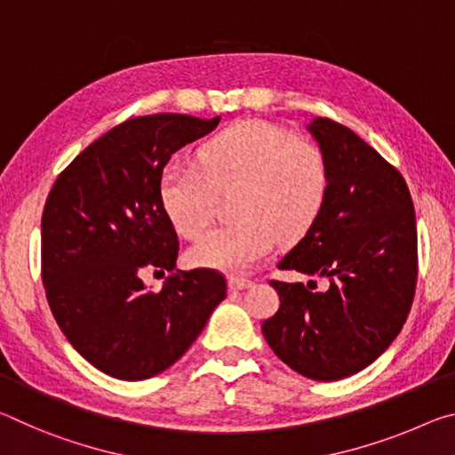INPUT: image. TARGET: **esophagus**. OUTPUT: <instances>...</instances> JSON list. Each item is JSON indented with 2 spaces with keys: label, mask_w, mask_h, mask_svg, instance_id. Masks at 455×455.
Returning <instances> with one entry per match:
<instances>
[{
  "label": "esophagus",
  "mask_w": 455,
  "mask_h": 455,
  "mask_svg": "<svg viewBox=\"0 0 455 455\" xmlns=\"http://www.w3.org/2000/svg\"><path fill=\"white\" fill-rule=\"evenodd\" d=\"M228 286H229V290H243V288L251 286V280L243 278V276H232L228 280Z\"/></svg>",
  "instance_id": "esophagus-1"
}]
</instances>
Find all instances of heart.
Segmentation results:
<instances>
[{"label":"heart","instance_id":"b5f03b06","mask_svg":"<svg viewBox=\"0 0 455 455\" xmlns=\"http://www.w3.org/2000/svg\"><path fill=\"white\" fill-rule=\"evenodd\" d=\"M199 164L173 161L159 179L163 210L185 237L207 228L218 193L235 191L237 220L205 232L188 250L197 267L250 270L278 234L307 232L329 197L331 169L323 148L266 123H242L215 135L199 148Z\"/></svg>","mask_w":455,"mask_h":455}]
</instances>
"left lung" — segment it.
Masks as SVG:
<instances>
[{
	"mask_svg": "<svg viewBox=\"0 0 455 455\" xmlns=\"http://www.w3.org/2000/svg\"><path fill=\"white\" fill-rule=\"evenodd\" d=\"M307 129L329 161V197L278 267L326 286L272 280L280 308L262 332L296 373L339 381L377 361L403 329L417 284L415 210L399 171L351 129L323 116Z\"/></svg>",
	"mask_w": 455,
	"mask_h": 455,
	"instance_id": "1",
	"label": "left lung"
}]
</instances>
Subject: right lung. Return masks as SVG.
<instances>
[{"mask_svg": "<svg viewBox=\"0 0 455 455\" xmlns=\"http://www.w3.org/2000/svg\"><path fill=\"white\" fill-rule=\"evenodd\" d=\"M220 124L188 115L131 118L88 145L56 179L42 213V280L60 331L123 381L169 369L226 298L210 267L175 270L179 242L159 199L171 155ZM147 269L172 276L159 293Z\"/></svg>", "mask_w": 455, "mask_h": 455, "instance_id": "obj_1", "label": "right lung"}]
</instances>
